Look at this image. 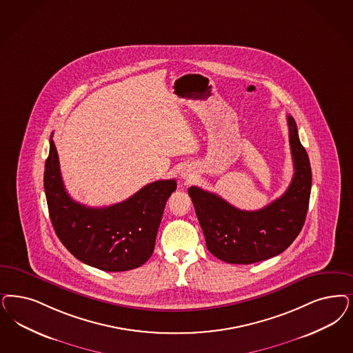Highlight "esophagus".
Returning a JSON list of instances; mask_svg holds the SVG:
<instances>
[{
	"instance_id": "esophagus-1",
	"label": "esophagus",
	"mask_w": 353,
	"mask_h": 353,
	"mask_svg": "<svg viewBox=\"0 0 353 353\" xmlns=\"http://www.w3.org/2000/svg\"><path fill=\"white\" fill-rule=\"evenodd\" d=\"M183 177L186 180V181H190L192 180V177H190V174H188V173H183Z\"/></svg>"
}]
</instances>
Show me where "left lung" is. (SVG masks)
Listing matches in <instances>:
<instances>
[{
  "instance_id": "8db88e82",
  "label": "left lung",
  "mask_w": 353,
  "mask_h": 353,
  "mask_svg": "<svg viewBox=\"0 0 353 353\" xmlns=\"http://www.w3.org/2000/svg\"><path fill=\"white\" fill-rule=\"evenodd\" d=\"M293 179L287 192L261 210L245 211L219 195L189 188L195 214L211 254L227 263L250 265L283 253L303 230L310 189L312 168L301 145L297 125L287 116Z\"/></svg>"
}]
</instances>
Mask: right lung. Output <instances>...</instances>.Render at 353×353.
<instances>
[{"mask_svg": "<svg viewBox=\"0 0 353 353\" xmlns=\"http://www.w3.org/2000/svg\"><path fill=\"white\" fill-rule=\"evenodd\" d=\"M174 180L148 183L126 201L87 207L65 190L57 150L49 141L44 190L49 216L63 246L88 266L120 272L142 266L152 256L159 225Z\"/></svg>", "mask_w": 353, "mask_h": 353, "instance_id": "right-lung-1", "label": "right lung"}]
</instances>
